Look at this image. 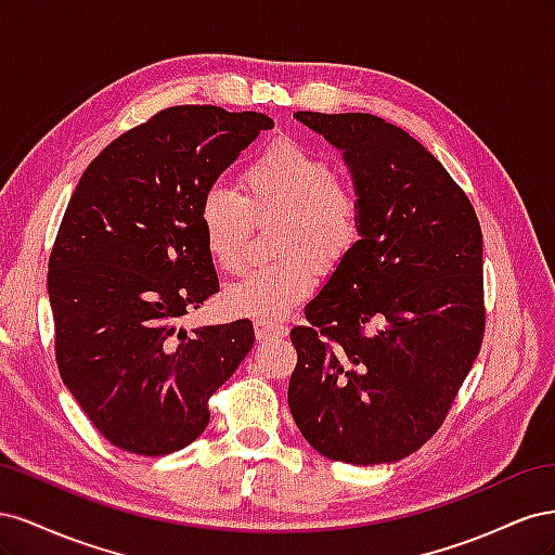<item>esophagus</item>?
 I'll use <instances>...</instances> for the list:
<instances>
[{"mask_svg": "<svg viewBox=\"0 0 555 555\" xmlns=\"http://www.w3.org/2000/svg\"><path fill=\"white\" fill-rule=\"evenodd\" d=\"M255 333L257 340H275V338H284L287 335V326L280 322H255Z\"/></svg>", "mask_w": 555, "mask_h": 555, "instance_id": "esophagus-1", "label": "esophagus"}]
</instances>
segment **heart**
Masks as SVG:
<instances>
[{
  "label": "heart",
  "instance_id": "b5f03b06",
  "mask_svg": "<svg viewBox=\"0 0 555 555\" xmlns=\"http://www.w3.org/2000/svg\"><path fill=\"white\" fill-rule=\"evenodd\" d=\"M241 194L222 184L201 198L198 229L215 266L238 271L247 257L251 220H280V261L231 282V312L278 322L314 289L319 271L338 268L361 241L363 201L349 180L335 176L326 155L289 137L266 143L241 178Z\"/></svg>",
  "mask_w": 555,
  "mask_h": 555
}]
</instances>
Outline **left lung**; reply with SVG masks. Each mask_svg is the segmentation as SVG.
I'll list each match as a JSON object with an SVG mask.
<instances>
[{
    "instance_id": "obj_1",
    "label": "left lung",
    "mask_w": 555,
    "mask_h": 555,
    "mask_svg": "<svg viewBox=\"0 0 555 555\" xmlns=\"http://www.w3.org/2000/svg\"><path fill=\"white\" fill-rule=\"evenodd\" d=\"M294 117L343 150L363 231L292 328L289 410L322 456L396 463L438 433L479 354L481 227L405 129L371 113Z\"/></svg>"
}]
</instances>
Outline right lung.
Instances as JSON below:
<instances>
[{"label": "right lung", "mask_w": 555, "mask_h": 555, "mask_svg": "<svg viewBox=\"0 0 555 555\" xmlns=\"http://www.w3.org/2000/svg\"><path fill=\"white\" fill-rule=\"evenodd\" d=\"M263 113L171 106L88 166L48 259L62 382L104 438L141 456L192 444L208 398L255 345L249 319L188 331L220 292L198 206Z\"/></svg>", "instance_id": "1"}]
</instances>
